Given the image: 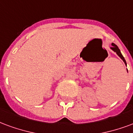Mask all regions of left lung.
<instances>
[{
    "mask_svg": "<svg viewBox=\"0 0 133 133\" xmlns=\"http://www.w3.org/2000/svg\"><path fill=\"white\" fill-rule=\"evenodd\" d=\"M111 45H112V47H111V49L112 50L114 51H115L117 55H118V56L120 57V58H121L123 61V62L125 63V64L126 65V61H125V60L124 57L123 56V55H122L121 53V51H120V49H118V47L117 46L116 44H113V43H112Z\"/></svg>",
    "mask_w": 133,
    "mask_h": 133,
    "instance_id": "obj_1",
    "label": "left lung"
}]
</instances>
